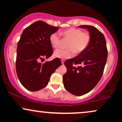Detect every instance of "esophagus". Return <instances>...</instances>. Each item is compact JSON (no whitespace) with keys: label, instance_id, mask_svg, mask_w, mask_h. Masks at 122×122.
Returning a JSON list of instances; mask_svg holds the SVG:
<instances>
[{"label":"esophagus","instance_id":"esophagus-1","mask_svg":"<svg viewBox=\"0 0 122 122\" xmlns=\"http://www.w3.org/2000/svg\"><path fill=\"white\" fill-rule=\"evenodd\" d=\"M61 64H64V60L61 59Z\"/></svg>","mask_w":122,"mask_h":122}]
</instances>
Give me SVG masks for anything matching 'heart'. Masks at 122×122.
I'll return each mask as SVG.
<instances>
[{
	"instance_id": "obj_1",
	"label": "heart",
	"mask_w": 122,
	"mask_h": 122,
	"mask_svg": "<svg viewBox=\"0 0 122 122\" xmlns=\"http://www.w3.org/2000/svg\"><path fill=\"white\" fill-rule=\"evenodd\" d=\"M63 39L68 41L66 45V49H59L55 51L54 56L59 59H69L72 57L73 53L78 55L83 52L89 46L91 41V36L89 33L83 31L76 28H69L60 33ZM51 46L58 49L61 45V38L56 33H53L49 36Z\"/></svg>"
}]
</instances>
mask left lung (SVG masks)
<instances>
[{"label": "left lung", "mask_w": 122, "mask_h": 122, "mask_svg": "<svg viewBox=\"0 0 122 122\" xmlns=\"http://www.w3.org/2000/svg\"><path fill=\"white\" fill-rule=\"evenodd\" d=\"M79 27L88 30L91 36V43L83 52L65 61L67 71L63 76L65 88L77 96L89 92L98 84L103 75L108 56L104 35L93 26ZM76 64L83 66L76 67L75 66Z\"/></svg>", "instance_id": "obj_1"}]
</instances>
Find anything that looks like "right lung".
Returning <instances> with one entry per match:
<instances>
[{"instance_id":"right-lung-1","label":"right lung","mask_w":122,"mask_h":122,"mask_svg":"<svg viewBox=\"0 0 122 122\" xmlns=\"http://www.w3.org/2000/svg\"><path fill=\"white\" fill-rule=\"evenodd\" d=\"M59 27L36 21L23 30L16 49V71L22 86L30 91H39L47 86L51 75L61 65L56 58L41 63L53 54L49 36Z\"/></svg>"}]
</instances>
